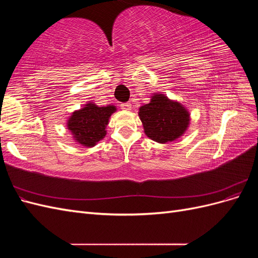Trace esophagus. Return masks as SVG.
Instances as JSON below:
<instances>
[{
  "instance_id": "1",
  "label": "esophagus",
  "mask_w": 258,
  "mask_h": 258,
  "mask_svg": "<svg viewBox=\"0 0 258 258\" xmlns=\"http://www.w3.org/2000/svg\"><path fill=\"white\" fill-rule=\"evenodd\" d=\"M120 107L122 108V110H124V111H130L131 110V103H129V102L121 103Z\"/></svg>"
}]
</instances>
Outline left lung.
I'll return each mask as SVG.
<instances>
[{
	"label": "left lung",
	"mask_w": 258,
	"mask_h": 258,
	"mask_svg": "<svg viewBox=\"0 0 258 258\" xmlns=\"http://www.w3.org/2000/svg\"><path fill=\"white\" fill-rule=\"evenodd\" d=\"M145 135L158 143L172 142L181 137L189 124V114L181 103L163 95H155L139 112Z\"/></svg>",
	"instance_id": "8db88e82"
}]
</instances>
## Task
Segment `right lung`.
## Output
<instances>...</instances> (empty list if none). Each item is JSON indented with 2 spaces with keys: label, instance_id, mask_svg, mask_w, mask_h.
<instances>
[{
  "label": "right lung",
  "instance_id": "right-lung-1",
  "mask_svg": "<svg viewBox=\"0 0 258 258\" xmlns=\"http://www.w3.org/2000/svg\"><path fill=\"white\" fill-rule=\"evenodd\" d=\"M115 111L114 105L100 107L88 103L82 110L72 114L68 121V128L80 144L89 147L95 146L105 137L108 118Z\"/></svg>",
  "mask_w": 258,
  "mask_h": 258
}]
</instances>
